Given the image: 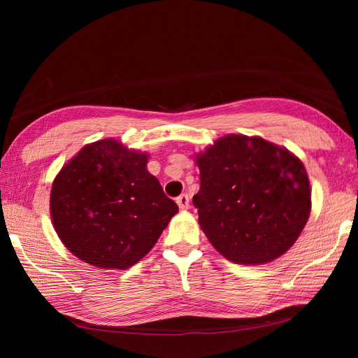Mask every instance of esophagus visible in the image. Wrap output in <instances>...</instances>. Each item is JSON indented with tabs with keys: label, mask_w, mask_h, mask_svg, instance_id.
<instances>
[{
	"label": "esophagus",
	"mask_w": 358,
	"mask_h": 358,
	"mask_svg": "<svg viewBox=\"0 0 358 358\" xmlns=\"http://www.w3.org/2000/svg\"><path fill=\"white\" fill-rule=\"evenodd\" d=\"M177 204L180 209H187L189 208V195L181 194L180 196H177Z\"/></svg>",
	"instance_id": "esophagus-1"
}]
</instances>
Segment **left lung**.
<instances>
[{"mask_svg":"<svg viewBox=\"0 0 358 358\" xmlns=\"http://www.w3.org/2000/svg\"><path fill=\"white\" fill-rule=\"evenodd\" d=\"M199 223L229 262L263 264L291 248L310 214L305 166L262 136L226 135L195 155Z\"/></svg>","mask_w":358,"mask_h":358,"instance_id":"left-lung-1","label":"left lung"}]
</instances>
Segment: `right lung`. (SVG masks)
<instances>
[{
    "label": "right lung",
    "instance_id": "right-lung-1",
    "mask_svg": "<svg viewBox=\"0 0 358 358\" xmlns=\"http://www.w3.org/2000/svg\"><path fill=\"white\" fill-rule=\"evenodd\" d=\"M146 152L86 144L53 180L50 217L63 245L103 269H127L154 248L177 203L148 171Z\"/></svg>",
    "mask_w": 358,
    "mask_h": 358
}]
</instances>
